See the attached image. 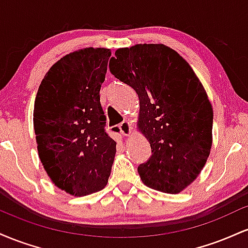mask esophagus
<instances>
[{
  "mask_svg": "<svg viewBox=\"0 0 248 248\" xmlns=\"http://www.w3.org/2000/svg\"><path fill=\"white\" fill-rule=\"evenodd\" d=\"M119 128H120V132L122 135L128 136L130 133H132V128H130V124L128 121H122L120 124H119Z\"/></svg>",
  "mask_w": 248,
  "mask_h": 248,
  "instance_id": "1",
  "label": "esophagus"
}]
</instances>
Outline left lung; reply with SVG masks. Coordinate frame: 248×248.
<instances>
[{
    "instance_id": "obj_1",
    "label": "left lung",
    "mask_w": 248,
    "mask_h": 248,
    "mask_svg": "<svg viewBox=\"0 0 248 248\" xmlns=\"http://www.w3.org/2000/svg\"><path fill=\"white\" fill-rule=\"evenodd\" d=\"M115 78L138 93L140 128L152 156L138 168L147 186L177 193L205 166L212 146V106L186 61L163 44L115 51Z\"/></svg>"
}]
</instances>
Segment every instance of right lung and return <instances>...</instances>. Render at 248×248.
I'll list each match as a JSON object with an SVG mask.
<instances>
[{
  "label": "right lung",
  "instance_id": "obj_1",
  "mask_svg": "<svg viewBox=\"0 0 248 248\" xmlns=\"http://www.w3.org/2000/svg\"><path fill=\"white\" fill-rule=\"evenodd\" d=\"M109 57L108 49L93 47L66 55L51 66L37 92L39 158L53 183L70 195L99 191L110 175L116 142L105 129L100 104Z\"/></svg>",
  "mask_w": 248,
  "mask_h": 248
}]
</instances>
